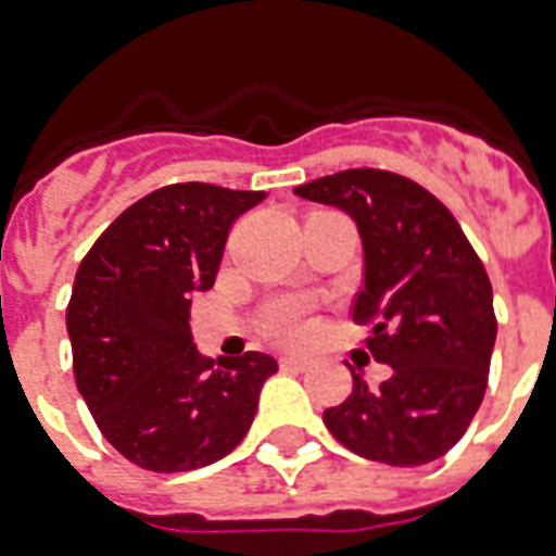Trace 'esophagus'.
<instances>
[{
  "label": "esophagus",
  "instance_id": "1",
  "mask_svg": "<svg viewBox=\"0 0 556 556\" xmlns=\"http://www.w3.org/2000/svg\"><path fill=\"white\" fill-rule=\"evenodd\" d=\"M279 364H282V369H296V371H303L312 366V357H305V355H282L279 357Z\"/></svg>",
  "mask_w": 556,
  "mask_h": 556
}]
</instances>
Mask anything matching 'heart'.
Instances as JSON below:
<instances>
[{"label":"heart","mask_w":556,"mask_h":556,"mask_svg":"<svg viewBox=\"0 0 556 556\" xmlns=\"http://www.w3.org/2000/svg\"><path fill=\"white\" fill-rule=\"evenodd\" d=\"M262 323H265L268 334H274L277 340L303 338V331H305L303 305L294 303V300H274V303L265 308Z\"/></svg>","instance_id":"1"}]
</instances>
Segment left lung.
Instances as JSON below:
<instances>
[{
	"label": "left lung",
	"mask_w": 556,
	"mask_h": 556,
	"mask_svg": "<svg viewBox=\"0 0 556 556\" xmlns=\"http://www.w3.org/2000/svg\"><path fill=\"white\" fill-rule=\"evenodd\" d=\"M294 192L357 222L364 288L352 320L371 323L366 349L392 366L378 389L352 371V395L323 421L369 462H435L465 435L488 389L496 314L479 253L430 190L389 169H343Z\"/></svg>",
	"instance_id": "obj_1"
}]
</instances>
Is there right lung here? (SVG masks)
<instances>
[{
    "mask_svg": "<svg viewBox=\"0 0 556 556\" xmlns=\"http://www.w3.org/2000/svg\"><path fill=\"white\" fill-rule=\"evenodd\" d=\"M265 192L185 181L126 207L74 277L65 326L74 380L106 441L132 465L185 473L248 435L277 361H210L192 346V294L210 291L230 227Z\"/></svg>",
    "mask_w": 556,
    "mask_h": 556,
    "instance_id": "obj_1",
    "label": "right lung"
}]
</instances>
